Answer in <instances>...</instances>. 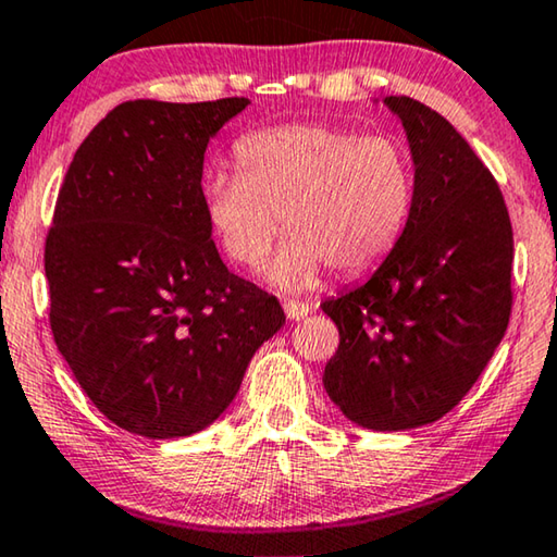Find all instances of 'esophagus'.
<instances>
[{"mask_svg": "<svg viewBox=\"0 0 557 557\" xmlns=\"http://www.w3.org/2000/svg\"><path fill=\"white\" fill-rule=\"evenodd\" d=\"M285 314H287V320H293V322H297V320H302V317H307L312 312V305H307V302H293V299H287L285 305Z\"/></svg>", "mask_w": 557, "mask_h": 557, "instance_id": "34e87169", "label": "esophagus"}]
</instances>
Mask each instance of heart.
<instances>
[{
  "label": "heart",
  "mask_w": 557,
  "mask_h": 557,
  "mask_svg": "<svg viewBox=\"0 0 557 557\" xmlns=\"http://www.w3.org/2000/svg\"><path fill=\"white\" fill-rule=\"evenodd\" d=\"M237 175L202 183V213L227 262L270 268L280 289H310L324 268L361 275L389 255L413 206V168L399 140L334 123H285L235 140Z\"/></svg>",
  "instance_id": "1"
}]
</instances>
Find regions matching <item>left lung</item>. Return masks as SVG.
Masks as SVG:
<instances>
[{
    "instance_id": "1",
    "label": "left lung",
    "mask_w": 557,
    "mask_h": 557,
    "mask_svg": "<svg viewBox=\"0 0 557 557\" xmlns=\"http://www.w3.org/2000/svg\"><path fill=\"white\" fill-rule=\"evenodd\" d=\"M413 158V206L364 285L322 310L339 330L324 389L374 431L434 423L469 394L513 307V227L488 168L441 113L386 96Z\"/></svg>"
}]
</instances>
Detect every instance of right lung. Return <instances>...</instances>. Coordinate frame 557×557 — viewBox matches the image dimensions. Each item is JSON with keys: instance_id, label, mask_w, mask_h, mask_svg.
<instances>
[{"instance_id": "obj_1", "label": "right lung", "mask_w": 557, "mask_h": 557, "mask_svg": "<svg viewBox=\"0 0 557 557\" xmlns=\"http://www.w3.org/2000/svg\"><path fill=\"white\" fill-rule=\"evenodd\" d=\"M250 103L138 99L84 138L59 188L49 324L84 394L146 438L202 431L285 312L220 260L202 213L208 140Z\"/></svg>"}]
</instances>
